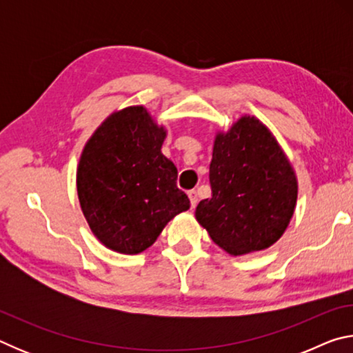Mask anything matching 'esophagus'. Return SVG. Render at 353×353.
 <instances>
[{
	"label": "esophagus",
	"instance_id": "34e87169",
	"mask_svg": "<svg viewBox=\"0 0 353 353\" xmlns=\"http://www.w3.org/2000/svg\"><path fill=\"white\" fill-rule=\"evenodd\" d=\"M188 198H190V204H191V208H194L196 205H198V193H196L194 190L188 191Z\"/></svg>",
	"mask_w": 353,
	"mask_h": 353
}]
</instances>
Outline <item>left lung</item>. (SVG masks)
<instances>
[{"label":"left lung","mask_w":353,"mask_h":353,"mask_svg":"<svg viewBox=\"0 0 353 353\" xmlns=\"http://www.w3.org/2000/svg\"><path fill=\"white\" fill-rule=\"evenodd\" d=\"M212 198L196 207V219L232 255L270 248L290 224L297 182L277 141L254 117L218 134L210 163Z\"/></svg>","instance_id":"left-lung-1"}]
</instances>
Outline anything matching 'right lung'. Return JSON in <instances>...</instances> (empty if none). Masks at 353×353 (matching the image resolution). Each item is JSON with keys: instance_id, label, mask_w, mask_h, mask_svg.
<instances>
[{"instance_id": "add662e5", "label": "right lung", "mask_w": 353, "mask_h": 353, "mask_svg": "<svg viewBox=\"0 0 353 353\" xmlns=\"http://www.w3.org/2000/svg\"><path fill=\"white\" fill-rule=\"evenodd\" d=\"M165 135L137 105L107 118L83 148L81 208L98 240L117 252L148 249L168 221L190 208L177 188V168L160 151Z\"/></svg>"}]
</instances>
